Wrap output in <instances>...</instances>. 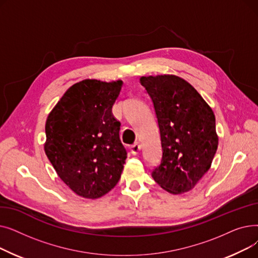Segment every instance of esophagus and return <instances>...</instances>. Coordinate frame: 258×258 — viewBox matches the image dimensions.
<instances>
[{"instance_id":"obj_1","label":"esophagus","mask_w":258,"mask_h":258,"mask_svg":"<svg viewBox=\"0 0 258 258\" xmlns=\"http://www.w3.org/2000/svg\"><path fill=\"white\" fill-rule=\"evenodd\" d=\"M140 151H141V145H140L138 142H136V143L132 145V147H131V153H132L134 156L138 155Z\"/></svg>"}]
</instances>
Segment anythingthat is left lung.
Here are the masks:
<instances>
[{
  "mask_svg": "<svg viewBox=\"0 0 258 258\" xmlns=\"http://www.w3.org/2000/svg\"><path fill=\"white\" fill-rule=\"evenodd\" d=\"M140 84L153 100L160 130L162 159L153 178L172 195L191 190L218 150L212 108L179 76H142Z\"/></svg>",
  "mask_w": 258,
  "mask_h": 258,
  "instance_id": "8db88e82",
  "label": "left lung"
}]
</instances>
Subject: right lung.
<instances>
[{
    "instance_id": "1",
    "label": "right lung",
    "mask_w": 258,
    "mask_h": 258,
    "mask_svg": "<svg viewBox=\"0 0 258 258\" xmlns=\"http://www.w3.org/2000/svg\"><path fill=\"white\" fill-rule=\"evenodd\" d=\"M122 85V80H81L48 115L45 153L58 177L79 197L98 199L120 180L126 151L112 107Z\"/></svg>"
}]
</instances>
